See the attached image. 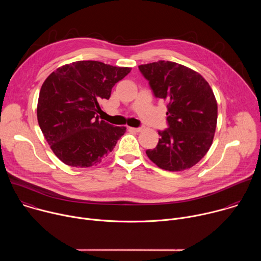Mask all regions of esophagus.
<instances>
[{"label": "esophagus", "mask_w": 261, "mask_h": 261, "mask_svg": "<svg viewBox=\"0 0 261 261\" xmlns=\"http://www.w3.org/2000/svg\"><path fill=\"white\" fill-rule=\"evenodd\" d=\"M130 131H134V132H140V131H142V127H138V128H133V127H129L128 128Z\"/></svg>", "instance_id": "obj_1"}]
</instances>
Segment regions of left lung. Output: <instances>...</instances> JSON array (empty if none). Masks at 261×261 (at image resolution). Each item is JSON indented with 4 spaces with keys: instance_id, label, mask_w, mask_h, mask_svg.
Returning <instances> with one entry per match:
<instances>
[{
    "instance_id": "obj_1",
    "label": "left lung",
    "mask_w": 261,
    "mask_h": 261,
    "mask_svg": "<svg viewBox=\"0 0 261 261\" xmlns=\"http://www.w3.org/2000/svg\"><path fill=\"white\" fill-rule=\"evenodd\" d=\"M155 97L166 100L168 128L159 131V142L146 155L168 171L188 169L198 163L212 145L218 106L208 83L180 64L159 61L138 66Z\"/></svg>"
}]
</instances>
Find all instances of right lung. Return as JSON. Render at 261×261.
<instances>
[{"instance_id":"1","label":"right lung","mask_w":261,"mask_h":261,"mask_svg":"<svg viewBox=\"0 0 261 261\" xmlns=\"http://www.w3.org/2000/svg\"><path fill=\"white\" fill-rule=\"evenodd\" d=\"M131 71L98 61H79L58 68L43 83L37 119L55 155L73 167H90L102 161L125 127L99 119L100 103Z\"/></svg>"}]
</instances>
